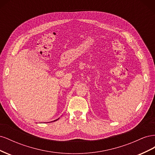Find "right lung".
<instances>
[{"instance_id": "right-lung-1", "label": "right lung", "mask_w": 155, "mask_h": 155, "mask_svg": "<svg viewBox=\"0 0 155 155\" xmlns=\"http://www.w3.org/2000/svg\"><path fill=\"white\" fill-rule=\"evenodd\" d=\"M59 120V118L58 119H57V120H54V121H57V120ZM51 122H52V121H51Z\"/></svg>"}]
</instances>
